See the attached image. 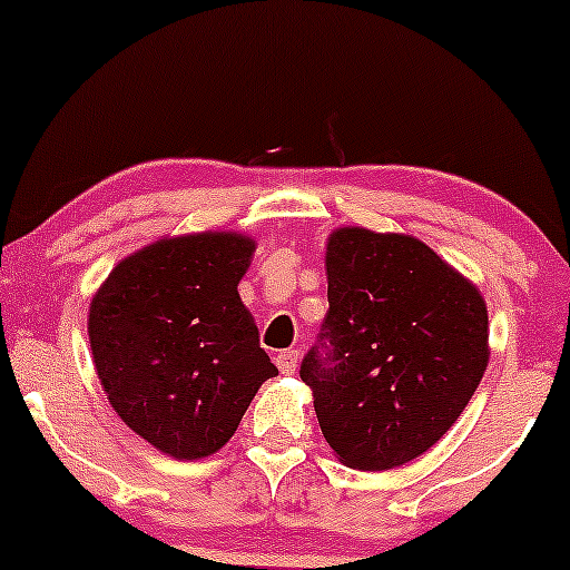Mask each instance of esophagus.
I'll return each instance as SVG.
<instances>
[{"label":"esophagus","mask_w":570,"mask_h":570,"mask_svg":"<svg viewBox=\"0 0 570 570\" xmlns=\"http://www.w3.org/2000/svg\"><path fill=\"white\" fill-rule=\"evenodd\" d=\"M276 364H278V370L284 372V375H292L294 370H297V351H281L278 356H276Z\"/></svg>","instance_id":"obj_1"}]
</instances>
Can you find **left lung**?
<instances>
[{"mask_svg": "<svg viewBox=\"0 0 570 570\" xmlns=\"http://www.w3.org/2000/svg\"><path fill=\"white\" fill-rule=\"evenodd\" d=\"M330 311L299 377L340 461L385 472L458 421L488 367V307L472 281L399 233L326 240Z\"/></svg>", "mask_w": 570, "mask_h": 570, "instance_id": "obj_1", "label": "left lung"}]
</instances>
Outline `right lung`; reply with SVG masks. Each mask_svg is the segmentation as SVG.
Listing matches in <instances>:
<instances>
[{"mask_svg": "<svg viewBox=\"0 0 570 570\" xmlns=\"http://www.w3.org/2000/svg\"><path fill=\"white\" fill-rule=\"evenodd\" d=\"M252 254L254 240L238 233L160 238L115 265L90 303V351L109 404L179 461L217 453L278 375L238 294Z\"/></svg>", "mask_w": 570, "mask_h": 570, "instance_id": "right-lung-1", "label": "right lung"}]
</instances>
